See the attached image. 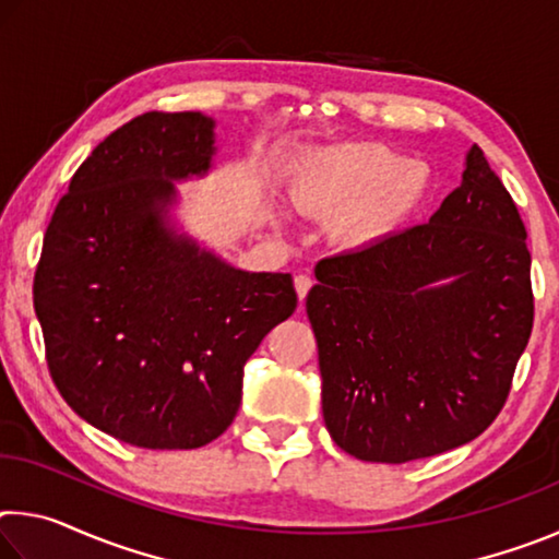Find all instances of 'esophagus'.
Wrapping results in <instances>:
<instances>
[{"instance_id": "1", "label": "esophagus", "mask_w": 559, "mask_h": 559, "mask_svg": "<svg viewBox=\"0 0 559 559\" xmlns=\"http://www.w3.org/2000/svg\"><path fill=\"white\" fill-rule=\"evenodd\" d=\"M293 283H296V293H298V298L302 302V300H306V296H308V290L313 288V278L306 276V273H298L296 281H293Z\"/></svg>"}]
</instances>
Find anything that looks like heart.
I'll return each mask as SVG.
<instances>
[{
    "label": "heart",
    "instance_id": "1",
    "mask_svg": "<svg viewBox=\"0 0 559 559\" xmlns=\"http://www.w3.org/2000/svg\"><path fill=\"white\" fill-rule=\"evenodd\" d=\"M431 167L374 143L333 145L302 159L288 189L290 204L316 219L343 216L355 241L382 239L427 202Z\"/></svg>",
    "mask_w": 559,
    "mask_h": 559
}]
</instances>
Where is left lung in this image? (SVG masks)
Returning a JSON list of instances; mask_svg holds the SVG:
<instances>
[{"label":"left lung","mask_w":559,"mask_h":559,"mask_svg":"<svg viewBox=\"0 0 559 559\" xmlns=\"http://www.w3.org/2000/svg\"><path fill=\"white\" fill-rule=\"evenodd\" d=\"M525 239L513 197L473 145L429 224L318 263L306 310L340 449L406 463L493 424L533 330Z\"/></svg>","instance_id":"obj_1"}]
</instances>
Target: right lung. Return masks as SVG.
Instances as JSON below:
<instances>
[{
	"label": "right lung",
	"instance_id": "obj_1",
	"mask_svg": "<svg viewBox=\"0 0 559 559\" xmlns=\"http://www.w3.org/2000/svg\"><path fill=\"white\" fill-rule=\"evenodd\" d=\"M214 118L145 112L71 177L44 236L34 308L66 404L140 449L229 429L243 365L298 306L290 273H251L179 231L175 182L214 165Z\"/></svg>",
	"mask_w": 559,
	"mask_h": 559
}]
</instances>
